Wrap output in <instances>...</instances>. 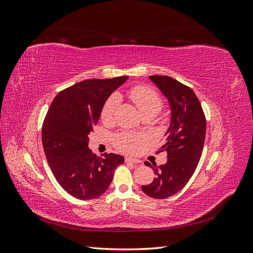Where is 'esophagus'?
I'll return each mask as SVG.
<instances>
[{
	"label": "esophagus",
	"mask_w": 253,
	"mask_h": 253,
	"mask_svg": "<svg viewBox=\"0 0 253 253\" xmlns=\"http://www.w3.org/2000/svg\"><path fill=\"white\" fill-rule=\"evenodd\" d=\"M125 162H126V164H134V165H140V164H141L140 160L134 159V158H129V157H126Z\"/></svg>",
	"instance_id": "1"
}]
</instances>
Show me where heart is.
Instances as JSON below:
<instances>
[{
	"mask_svg": "<svg viewBox=\"0 0 253 253\" xmlns=\"http://www.w3.org/2000/svg\"><path fill=\"white\" fill-rule=\"evenodd\" d=\"M128 96L132 99V101L135 103L142 116H145V115L154 116L163 108L164 101L162 97L151 87L144 85L134 86L129 89ZM118 103L119 97L117 95H112L103 105L101 111V119L104 121L111 120ZM141 141L142 136L134 133L122 132L114 136L115 147L120 151L127 153L134 152Z\"/></svg>",
	"mask_w": 253,
	"mask_h": 253,
	"instance_id": "heart-1",
	"label": "heart"
}]
</instances>
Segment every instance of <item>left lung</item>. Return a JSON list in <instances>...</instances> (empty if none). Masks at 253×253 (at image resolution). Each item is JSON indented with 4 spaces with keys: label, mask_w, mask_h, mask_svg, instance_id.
Here are the masks:
<instances>
[{
    "label": "left lung",
    "mask_w": 253,
    "mask_h": 253,
    "mask_svg": "<svg viewBox=\"0 0 253 253\" xmlns=\"http://www.w3.org/2000/svg\"><path fill=\"white\" fill-rule=\"evenodd\" d=\"M150 79L168 98L172 116L167 143L157 151L168 153V162L160 166L144 163L156 177L141 189L150 197L164 200L179 192L194 174L204 149L206 117L192 88L169 76L155 75Z\"/></svg>",
    "instance_id": "obj_1"
}]
</instances>
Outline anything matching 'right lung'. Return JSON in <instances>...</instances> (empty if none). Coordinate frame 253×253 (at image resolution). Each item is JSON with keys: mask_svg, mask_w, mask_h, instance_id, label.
<instances>
[{"mask_svg": "<svg viewBox=\"0 0 253 253\" xmlns=\"http://www.w3.org/2000/svg\"><path fill=\"white\" fill-rule=\"evenodd\" d=\"M127 79H88L67 87L53 99L42 126V144L55 178L66 192L81 201L103 194L114 171L125 158L88 148V134L98 124L108 97Z\"/></svg>", "mask_w": 253, "mask_h": 253, "instance_id": "add662e5", "label": "right lung"}]
</instances>
